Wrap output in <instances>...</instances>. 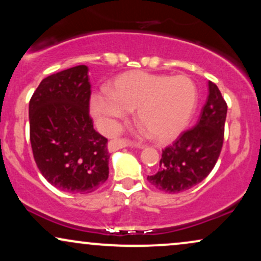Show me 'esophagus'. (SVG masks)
Segmentation results:
<instances>
[{
    "label": "esophagus",
    "mask_w": 261,
    "mask_h": 261,
    "mask_svg": "<svg viewBox=\"0 0 261 261\" xmlns=\"http://www.w3.org/2000/svg\"><path fill=\"white\" fill-rule=\"evenodd\" d=\"M125 147L143 148V145H136V143L130 142V141H127V140L116 139V140L110 141V142H109V146H108V148H109V151H110V152L118 151V149H121V148H125Z\"/></svg>",
    "instance_id": "obj_1"
}]
</instances>
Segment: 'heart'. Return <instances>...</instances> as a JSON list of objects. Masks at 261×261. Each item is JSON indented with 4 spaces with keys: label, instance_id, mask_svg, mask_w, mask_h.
<instances>
[{
    "label": "heart",
    "instance_id": "heart-1",
    "mask_svg": "<svg viewBox=\"0 0 261 261\" xmlns=\"http://www.w3.org/2000/svg\"><path fill=\"white\" fill-rule=\"evenodd\" d=\"M196 104V87L184 74L131 71L116 77L109 92L93 93L91 112L107 133L118 130L135 109V119L155 140H168L188 124Z\"/></svg>",
    "mask_w": 261,
    "mask_h": 261
}]
</instances>
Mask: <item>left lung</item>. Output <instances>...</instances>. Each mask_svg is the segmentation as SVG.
<instances>
[{
  "instance_id": "obj_1",
  "label": "left lung",
  "mask_w": 261,
  "mask_h": 261,
  "mask_svg": "<svg viewBox=\"0 0 261 261\" xmlns=\"http://www.w3.org/2000/svg\"><path fill=\"white\" fill-rule=\"evenodd\" d=\"M227 104L218 87L208 81V95L197 124L162 151L160 169L147 180L169 194L201 182L214 169L223 145Z\"/></svg>"
}]
</instances>
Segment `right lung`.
<instances>
[{
    "label": "right lung",
    "mask_w": 261,
    "mask_h": 261,
    "mask_svg": "<svg viewBox=\"0 0 261 261\" xmlns=\"http://www.w3.org/2000/svg\"><path fill=\"white\" fill-rule=\"evenodd\" d=\"M89 98L88 67L80 65L44 79L29 101L35 163L66 193H92L109 175L108 140L93 128Z\"/></svg>",
    "instance_id": "add662e5"
}]
</instances>
